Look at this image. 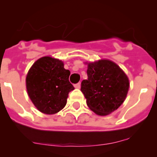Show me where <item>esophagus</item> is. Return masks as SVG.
<instances>
[{
  "mask_svg": "<svg viewBox=\"0 0 157 157\" xmlns=\"http://www.w3.org/2000/svg\"><path fill=\"white\" fill-rule=\"evenodd\" d=\"M74 87H75L76 89H80V83H76V84L74 85Z\"/></svg>",
  "mask_w": 157,
  "mask_h": 157,
  "instance_id": "obj_1",
  "label": "esophagus"
}]
</instances>
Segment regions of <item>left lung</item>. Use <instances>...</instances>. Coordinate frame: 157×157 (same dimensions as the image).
Masks as SVG:
<instances>
[{"label":"left lung","instance_id":"obj_1","mask_svg":"<svg viewBox=\"0 0 157 157\" xmlns=\"http://www.w3.org/2000/svg\"><path fill=\"white\" fill-rule=\"evenodd\" d=\"M86 64L88 78L82 81L80 90L93 112L101 116L109 115L124 102L129 80L119 66L110 60Z\"/></svg>","mask_w":157,"mask_h":157}]
</instances>
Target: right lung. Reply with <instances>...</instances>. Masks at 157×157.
<instances>
[{"mask_svg": "<svg viewBox=\"0 0 157 157\" xmlns=\"http://www.w3.org/2000/svg\"><path fill=\"white\" fill-rule=\"evenodd\" d=\"M69 70L59 59L45 56L38 59L26 75L28 95L35 106L46 115H53L64 108L71 90Z\"/></svg>", "mask_w": 157, "mask_h": 157, "instance_id": "add662e5", "label": "right lung"}]
</instances>
